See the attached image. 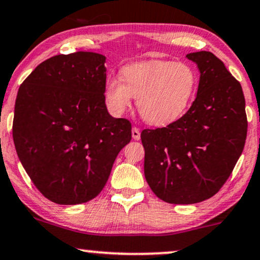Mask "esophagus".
<instances>
[{"label": "esophagus", "mask_w": 260, "mask_h": 260, "mask_svg": "<svg viewBox=\"0 0 260 260\" xmlns=\"http://www.w3.org/2000/svg\"><path fill=\"white\" fill-rule=\"evenodd\" d=\"M131 135H133L134 140L139 141L141 139V133H140V130L137 129V127H133V130H131Z\"/></svg>", "instance_id": "1"}]
</instances>
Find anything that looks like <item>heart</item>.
<instances>
[{"instance_id":"1","label":"heart","mask_w":260,"mask_h":260,"mask_svg":"<svg viewBox=\"0 0 260 260\" xmlns=\"http://www.w3.org/2000/svg\"><path fill=\"white\" fill-rule=\"evenodd\" d=\"M198 89V75L185 62L150 61L124 66L119 76H108L104 96L108 111L121 115L137 99L141 117L164 126L181 118Z\"/></svg>"}]
</instances>
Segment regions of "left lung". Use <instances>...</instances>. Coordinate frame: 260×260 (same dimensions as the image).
Returning a JSON list of instances; mask_svg holds the SVG:
<instances>
[{"label": "left lung", "instance_id": "1", "mask_svg": "<svg viewBox=\"0 0 260 260\" xmlns=\"http://www.w3.org/2000/svg\"><path fill=\"white\" fill-rule=\"evenodd\" d=\"M185 57L200 72L193 105L166 127L141 134L147 183L159 199L177 205L213 197L229 178L247 136L241 84L212 53Z\"/></svg>", "mask_w": 260, "mask_h": 260}]
</instances>
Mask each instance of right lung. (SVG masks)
Instances as JSON below:
<instances>
[{
    "label": "right lung",
    "instance_id": "right-lung-1",
    "mask_svg": "<svg viewBox=\"0 0 260 260\" xmlns=\"http://www.w3.org/2000/svg\"><path fill=\"white\" fill-rule=\"evenodd\" d=\"M106 56L50 57L19 88L13 140L36 188L53 203L78 205L100 194L118 153L131 140L129 120L105 104Z\"/></svg>",
    "mask_w": 260,
    "mask_h": 260
}]
</instances>
